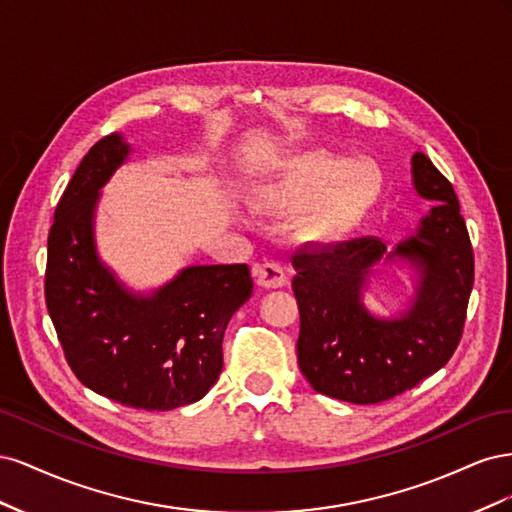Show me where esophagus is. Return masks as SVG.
I'll use <instances>...</instances> for the list:
<instances>
[{"instance_id":"obj_1","label":"esophagus","mask_w":512,"mask_h":512,"mask_svg":"<svg viewBox=\"0 0 512 512\" xmlns=\"http://www.w3.org/2000/svg\"><path fill=\"white\" fill-rule=\"evenodd\" d=\"M252 273L256 284L262 288H282L288 284V273L280 262H260V265H254Z\"/></svg>"}]
</instances>
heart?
Returning <instances> with one entry per match:
<instances>
[{
	"instance_id": "1",
	"label": "heart",
	"mask_w": 512,
	"mask_h": 512,
	"mask_svg": "<svg viewBox=\"0 0 512 512\" xmlns=\"http://www.w3.org/2000/svg\"><path fill=\"white\" fill-rule=\"evenodd\" d=\"M380 198V177L367 162L327 151L292 160L280 175L258 185L252 205L260 211L307 209L299 230L316 243H337L359 228Z\"/></svg>"
}]
</instances>
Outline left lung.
Instances as JSON below:
<instances>
[{
  "mask_svg": "<svg viewBox=\"0 0 512 512\" xmlns=\"http://www.w3.org/2000/svg\"><path fill=\"white\" fill-rule=\"evenodd\" d=\"M412 181L436 205L393 252L363 237L292 256L299 367L322 395L380 404L436 374L459 346L474 284L470 235L451 181L421 151L412 156ZM395 255L412 261L422 282L406 315L380 321L362 307L360 292L370 269Z\"/></svg>",
  "mask_w": 512,
  "mask_h": 512,
  "instance_id": "obj_1",
  "label": "left lung"
}]
</instances>
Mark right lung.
Wrapping results in <instances>:
<instances>
[{"label": "right lung", "mask_w": 512, "mask_h": 512, "mask_svg": "<svg viewBox=\"0 0 512 512\" xmlns=\"http://www.w3.org/2000/svg\"><path fill=\"white\" fill-rule=\"evenodd\" d=\"M128 153L119 134L104 136L76 168L49 232L44 297L66 361L87 389L162 412L194 404L218 380L226 324L254 284L247 265L188 267L151 297L115 280L96 254L94 213Z\"/></svg>", "instance_id": "add662e5"}]
</instances>
